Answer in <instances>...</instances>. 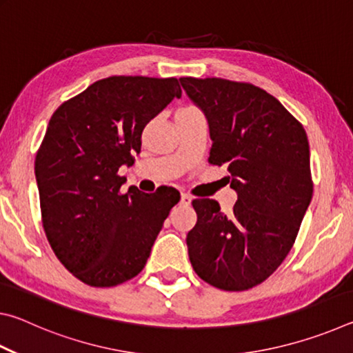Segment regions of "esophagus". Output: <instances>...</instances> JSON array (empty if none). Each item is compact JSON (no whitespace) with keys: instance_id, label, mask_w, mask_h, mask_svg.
I'll use <instances>...</instances> for the list:
<instances>
[{"instance_id":"34e87169","label":"esophagus","mask_w":353,"mask_h":353,"mask_svg":"<svg viewBox=\"0 0 353 353\" xmlns=\"http://www.w3.org/2000/svg\"><path fill=\"white\" fill-rule=\"evenodd\" d=\"M181 202L183 205H190V202H191V196L190 194H187V193H182L181 194Z\"/></svg>"}]
</instances>
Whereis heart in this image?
I'll use <instances>...</instances> for the list:
<instances>
[{
    "label": "heart",
    "mask_w": 353,
    "mask_h": 353,
    "mask_svg": "<svg viewBox=\"0 0 353 353\" xmlns=\"http://www.w3.org/2000/svg\"><path fill=\"white\" fill-rule=\"evenodd\" d=\"M194 107H185V109H181V110H193Z\"/></svg>",
    "instance_id": "1"
}]
</instances>
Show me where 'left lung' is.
Listing matches in <instances>:
<instances>
[{"label":"left lung","mask_w":353,"mask_h":353,"mask_svg":"<svg viewBox=\"0 0 353 353\" xmlns=\"http://www.w3.org/2000/svg\"><path fill=\"white\" fill-rule=\"evenodd\" d=\"M205 113L208 163L227 165L238 201L229 214L214 199H194L188 232L194 272L214 288L244 291L271 276L296 241L313 196L305 129L279 101L249 82L182 77Z\"/></svg>","instance_id":"1"}]
</instances>
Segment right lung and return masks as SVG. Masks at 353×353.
Returning a JSON list of instances; mask_svg holds the SVG:
<instances>
[{"mask_svg":"<svg viewBox=\"0 0 353 353\" xmlns=\"http://www.w3.org/2000/svg\"><path fill=\"white\" fill-rule=\"evenodd\" d=\"M181 94L176 77L110 76L52 113L35 155L41 224L57 259L85 285L139 276L181 199L168 187L123 193L118 174L140 152L146 124Z\"/></svg>","mask_w":353,"mask_h":353,"instance_id":"right-lung-1","label":"right lung"}]
</instances>
